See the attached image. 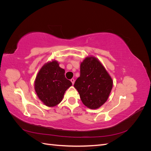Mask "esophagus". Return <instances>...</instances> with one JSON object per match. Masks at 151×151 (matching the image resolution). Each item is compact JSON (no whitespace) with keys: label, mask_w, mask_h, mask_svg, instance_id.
I'll return each instance as SVG.
<instances>
[{"label":"esophagus","mask_w":151,"mask_h":151,"mask_svg":"<svg viewBox=\"0 0 151 151\" xmlns=\"http://www.w3.org/2000/svg\"><path fill=\"white\" fill-rule=\"evenodd\" d=\"M70 81L72 82V84H74V82H75V79H70Z\"/></svg>","instance_id":"esophagus-1"}]
</instances>
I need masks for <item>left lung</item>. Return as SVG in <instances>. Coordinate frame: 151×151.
<instances>
[{
    "label": "left lung",
    "mask_w": 151,
    "mask_h": 151,
    "mask_svg": "<svg viewBox=\"0 0 151 151\" xmlns=\"http://www.w3.org/2000/svg\"><path fill=\"white\" fill-rule=\"evenodd\" d=\"M80 72L74 86L82 102L91 109L99 108L110 94L112 79L100 62L93 57L86 58L81 63Z\"/></svg>",
    "instance_id": "1"
}]
</instances>
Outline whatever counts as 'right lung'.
I'll return each instance as SVG.
<instances>
[{
    "mask_svg": "<svg viewBox=\"0 0 151 151\" xmlns=\"http://www.w3.org/2000/svg\"><path fill=\"white\" fill-rule=\"evenodd\" d=\"M72 83L65 78V70L55 60L44 65L36 77L35 89L38 98L47 106H54L62 100Z\"/></svg>",
    "mask_w": 151,
    "mask_h": 151,
    "instance_id": "obj_1",
    "label": "right lung"
}]
</instances>
